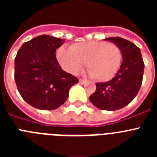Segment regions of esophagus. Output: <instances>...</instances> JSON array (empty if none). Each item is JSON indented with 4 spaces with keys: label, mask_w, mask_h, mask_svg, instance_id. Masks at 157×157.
<instances>
[{
    "label": "esophagus",
    "mask_w": 157,
    "mask_h": 157,
    "mask_svg": "<svg viewBox=\"0 0 157 157\" xmlns=\"http://www.w3.org/2000/svg\"><path fill=\"white\" fill-rule=\"evenodd\" d=\"M86 82V80L82 79V78H79V83L80 84H84V83Z\"/></svg>",
    "instance_id": "34e87169"
}]
</instances>
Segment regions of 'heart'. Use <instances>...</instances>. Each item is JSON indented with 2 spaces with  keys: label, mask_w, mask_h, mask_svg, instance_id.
<instances>
[{
  "label": "heart",
  "mask_w": 157,
  "mask_h": 157,
  "mask_svg": "<svg viewBox=\"0 0 157 157\" xmlns=\"http://www.w3.org/2000/svg\"><path fill=\"white\" fill-rule=\"evenodd\" d=\"M56 57L63 68L72 74L78 73L86 63L91 77L99 82L112 79L122 63L120 47L105 41L75 43L69 49L60 47Z\"/></svg>",
  "instance_id": "heart-1"
}]
</instances>
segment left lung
<instances>
[{"mask_svg": "<svg viewBox=\"0 0 157 157\" xmlns=\"http://www.w3.org/2000/svg\"><path fill=\"white\" fill-rule=\"evenodd\" d=\"M105 40L120 47L123 61L112 80L96 83V91L90 101L101 110L115 111L127 106L137 96L142 83L145 64L140 48L131 41L120 37Z\"/></svg>", "mask_w": 157, "mask_h": 157, "instance_id": "left-lung-1", "label": "left lung"}]
</instances>
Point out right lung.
<instances>
[{
	"label": "right lung",
	"mask_w": 157,
	"mask_h": 157,
	"mask_svg": "<svg viewBox=\"0 0 157 157\" xmlns=\"http://www.w3.org/2000/svg\"><path fill=\"white\" fill-rule=\"evenodd\" d=\"M64 39L40 35L23 43L15 58V81L27 103L41 110H53L68 98L78 78L62 70L56 48Z\"/></svg>",
	"instance_id": "obj_1"
}]
</instances>
